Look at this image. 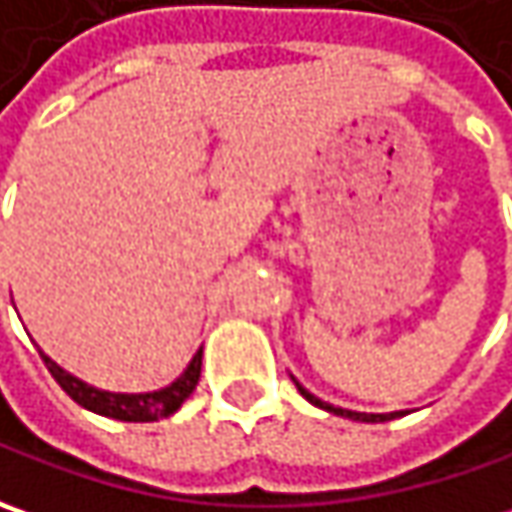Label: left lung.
<instances>
[{"label": "left lung", "instance_id": "1", "mask_svg": "<svg viewBox=\"0 0 512 512\" xmlns=\"http://www.w3.org/2000/svg\"><path fill=\"white\" fill-rule=\"evenodd\" d=\"M292 381H295V375H292ZM295 387L300 389V395L309 401V404H315V407H321V410L332 412V415H341V418H352V421H364V424H381V421H392V418H401V415H407V410H398V412H355V410H344V407H335V404H326L321 401L318 395H312L309 389L303 387L300 381H295Z\"/></svg>", "mask_w": 512, "mask_h": 512}]
</instances>
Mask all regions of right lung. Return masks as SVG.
<instances>
[{
  "label": "right lung",
  "instance_id": "obj_1",
  "mask_svg": "<svg viewBox=\"0 0 512 512\" xmlns=\"http://www.w3.org/2000/svg\"><path fill=\"white\" fill-rule=\"evenodd\" d=\"M45 367L51 369L56 384L65 389L79 407L105 415V418H117V421H134V424H145V421H160L171 412L180 410V404L189 398L197 381H200V367H203V346L194 352L189 367L183 369L168 387L151 389V392H108V389L91 387L88 381H82L77 375H71L68 369H62L54 358H48L39 349Z\"/></svg>",
  "mask_w": 512,
  "mask_h": 512
}]
</instances>
